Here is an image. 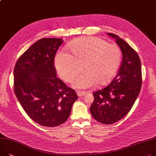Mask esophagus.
Returning a JSON list of instances; mask_svg holds the SVG:
<instances>
[{
    "mask_svg": "<svg viewBox=\"0 0 156 156\" xmlns=\"http://www.w3.org/2000/svg\"><path fill=\"white\" fill-rule=\"evenodd\" d=\"M77 94L79 97H81L84 95L86 94V92L84 91H80V90H77Z\"/></svg>",
    "mask_w": 156,
    "mask_h": 156,
    "instance_id": "34e87169",
    "label": "esophagus"
}]
</instances>
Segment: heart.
I'll use <instances>...</instances> for the list:
<instances>
[{
    "instance_id": "heart-1",
    "label": "heart",
    "mask_w": 156,
    "mask_h": 156,
    "mask_svg": "<svg viewBox=\"0 0 156 156\" xmlns=\"http://www.w3.org/2000/svg\"><path fill=\"white\" fill-rule=\"evenodd\" d=\"M69 49L71 54L63 51L57 53L54 64L58 76L70 82L83 64L85 71L78 75L73 83L76 89H87L98 82L104 84L109 81L117 72L122 57L118 45L98 37L77 39L69 45Z\"/></svg>"
}]
</instances>
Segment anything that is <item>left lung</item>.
I'll return each instance as SVG.
<instances>
[{
  "label": "left lung",
  "instance_id": "1",
  "mask_svg": "<svg viewBox=\"0 0 156 156\" xmlns=\"http://www.w3.org/2000/svg\"><path fill=\"white\" fill-rule=\"evenodd\" d=\"M122 53V61L117 75L104 88L93 93L90 107L92 117L104 124H111L122 119L131 109L142 85L141 63L137 52L125 41L112 33Z\"/></svg>",
  "mask_w": 156,
  "mask_h": 156
}]
</instances>
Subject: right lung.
<instances>
[{"label": "right lung", "mask_w": 156, "mask_h": 156, "mask_svg": "<svg viewBox=\"0 0 156 156\" xmlns=\"http://www.w3.org/2000/svg\"><path fill=\"white\" fill-rule=\"evenodd\" d=\"M62 39L44 38L17 60L14 92L27 115L39 124L53 127L64 123L77 99L75 90L56 77L54 57Z\"/></svg>", "instance_id": "1"}]
</instances>
